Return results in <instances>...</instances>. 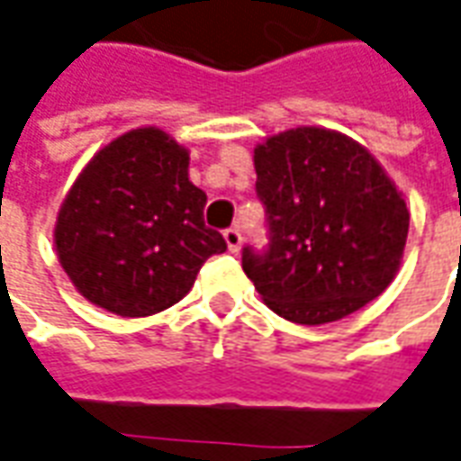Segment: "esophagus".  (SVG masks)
Returning <instances> with one entry per match:
<instances>
[{
  "mask_svg": "<svg viewBox=\"0 0 461 461\" xmlns=\"http://www.w3.org/2000/svg\"><path fill=\"white\" fill-rule=\"evenodd\" d=\"M224 240H227L230 252H237L242 247V231L237 230V227H230V230H224Z\"/></svg>",
  "mask_w": 461,
  "mask_h": 461,
  "instance_id": "esophagus-1",
  "label": "esophagus"
}]
</instances>
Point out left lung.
Returning <instances> with one entry per match:
<instances>
[{"instance_id":"8db88e82","label":"left lung","mask_w":461,"mask_h":461,"mask_svg":"<svg viewBox=\"0 0 461 461\" xmlns=\"http://www.w3.org/2000/svg\"><path fill=\"white\" fill-rule=\"evenodd\" d=\"M267 244H244L242 267L277 315L322 325L361 310L402 265L409 212L356 140L295 128L255 149Z\"/></svg>"}]
</instances>
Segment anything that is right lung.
I'll use <instances>...</instances> for the list:
<instances>
[{
	"label": "right lung",
	"instance_id": "1",
	"mask_svg": "<svg viewBox=\"0 0 461 461\" xmlns=\"http://www.w3.org/2000/svg\"><path fill=\"white\" fill-rule=\"evenodd\" d=\"M206 194L189 181V153L158 128L108 143L59 209L55 244L73 285L100 308L143 318L191 290L212 255L227 252L204 224Z\"/></svg>",
	"mask_w": 461,
	"mask_h": 461
}]
</instances>
